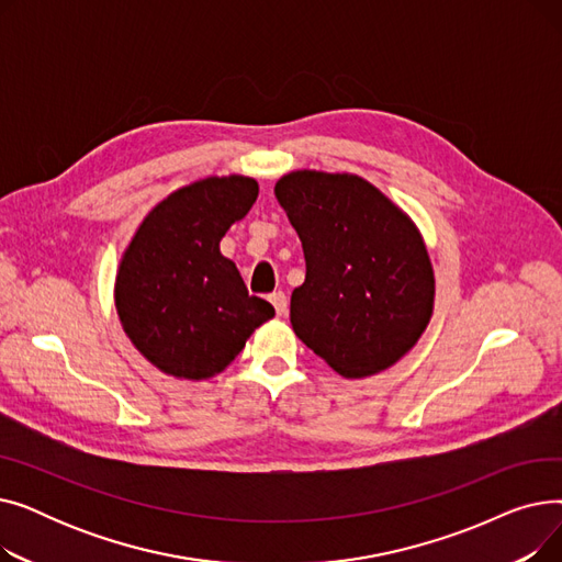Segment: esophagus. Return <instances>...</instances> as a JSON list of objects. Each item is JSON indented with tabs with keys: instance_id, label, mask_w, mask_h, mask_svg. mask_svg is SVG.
Here are the masks:
<instances>
[{
	"instance_id": "1",
	"label": "esophagus",
	"mask_w": 562,
	"mask_h": 562,
	"mask_svg": "<svg viewBox=\"0 0 562 562\" xmlns=\"http://www.w3.org/2000/svg\"><path fill=\"white\" fill-rule=\"evenodd\" d=\"M269 301L273 303V307H276L278 316H284V314H286L289 301H286V293H284V291H273V293H271V296H269Z\"/></svg>"
}]
</instances>
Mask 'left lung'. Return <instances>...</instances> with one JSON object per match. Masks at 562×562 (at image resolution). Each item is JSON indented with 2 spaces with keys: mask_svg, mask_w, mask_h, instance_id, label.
Returning <instances> with one entry per match:
<instances>
[{
  "mask_svg": "<svg viewBox=\"0 0 562 562\" xmlns=\"http://www.w3.org/2000/svg\"><path fill=\"white\" fill-rule=\"evenodd\" d=\"M276 198L299 232L305 282L291 293L299 339L344 378L385 371L426 330L435 278L417 227L358 175L296 170Z\"/></svg>",
  "mask_w": 562,
  "mask_h": 562,
  "instance_id": "8db88e82",
  "label": "left lung"
}]
</instances>
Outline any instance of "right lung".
<instances>
[{"label":"right lung","mask_w":562,"mask_h":562,"mask_svg":"<svg viewBox=\"0 0 562 562\" xmlns=\"http://www.w3.org/2000/svg\"><path fill=\"white\" fill-rule=\"evenodd\" d=\"M257 193L250 177H206L170 193L136 229L117 271L115 305L132 344L164 373L212 378L273 318V305L248 296L218 248Z\"/></svg>","instance_id":"obj_1"}]
</instances>
